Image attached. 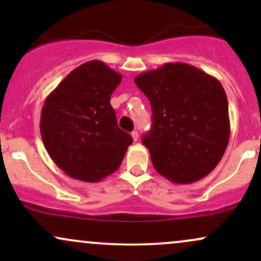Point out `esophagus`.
I'll return each mask as SVG.
<instances>
[{
	"label": "esophagus",
	"instance_id": "obj_1",
	"mask_svg": "<svg viewBox=\"0 0 261 261\" xmlns=\"http://www.w3.org/2000/svg\"><path fill=\"white\" fill-rule=\"evenodd\" d=\"M131 136H133V140H134V141L139 140V133H137L136 130H134L133 133H131Z\"/></svg>",
	"mask_w": 261,
	"mask_h": 261
}]
</instances>
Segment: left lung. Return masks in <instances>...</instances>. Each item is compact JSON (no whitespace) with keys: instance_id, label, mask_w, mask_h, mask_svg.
<instances>
[{"instance_id":"left-lung-1","label":"left lung","mask_w":261,"mask_h":261,"mask_svg":"<svg viewBox=\"0 0 261 261\" xmlns=\"http://www.w3.org/2000/svg\"><path fill=\"white\" fill-rule=\"evenodd\" d=\"M135 83L151 103L153 122L142 142L154 169L175 184H191L216 168L230 135L220 81L195 66L168 62Z\"/></svg>"}]
</instances>
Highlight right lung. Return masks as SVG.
<instances>
[{"instance_id": "obj_1", "label": "right lung", "mask_w": 261, "mask_h": 261, "mask_svg": "<svg viewBox=\"0 0 261 261\" xmlns=\"http://www.w3.org/2000/svg\"><path fill=\"white\" fill-rule=\"evenodd\" d=\"M122 76L99 60L71 71L44 101L40 134L71 178L100 181L120 167L133 137L118 126L110 95Z\"/></svg>"}]
</instances>
